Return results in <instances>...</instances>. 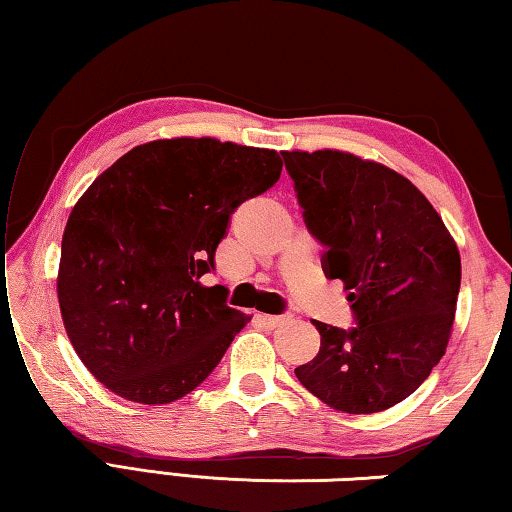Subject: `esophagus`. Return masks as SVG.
Returning a JSON list of instances; mask_svg holds the SVG:
<instances>
[{
    "label": "esophagus",
    "mask_w": 512,
    "mask_h": 512,
    "mask_svg": "<svg viewBox=\"0 0 512 512\" xmlns=\"http://www.w3.org/2000/svg\"><path fill=\"white\" fill-rule=\"evenodd\" d=\"M259 320H262V323H264L266 327L275 329V327H280V325L287 323V320H291V316H289V314H284V316H271V314H264V316H259Z\"/></svg>",
    "instance_id": "obj_1"
}]
</instances>
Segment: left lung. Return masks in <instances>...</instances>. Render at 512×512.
Masks as SVG:
<instances>
[{
	"label": "left lung",
	"instance_id": "obj_1",
	"mask_svg": "<svg viewBox=\"0 0 512 512\" xmlns=\"http://www.w3.org/2000/svg\"><path fill=\"white\" fill-rule=\"evenodd\" d=\"M329 280L357 327L318 323L320 350L296 377L343 413H379L409 397L452 336L461 255L418 187L386 164L336 149L282 151Z\"/></svg>",
	"mask_w": 512,
	"mask_h": 512
}]
</instances>
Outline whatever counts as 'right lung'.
<instances>
[{
	"mask_svg": "<svg viewBox=\"0 0 512 512\" xmlns=\"http://www.w3.org/2000/svg\"><path fill=\"white\" fill-rule=\"evenodd\" d=\"M282 173L273 149L216 137L135 146L69 214L58 305L76 354L128 402L169 404L216 368L248 314L205 287L237 207Z\"/></svg>",
	"mask_w": 512,
	"mask_h": 512,
	"instance_id": "1",
	"label": "right lung"
}]
</instances>
